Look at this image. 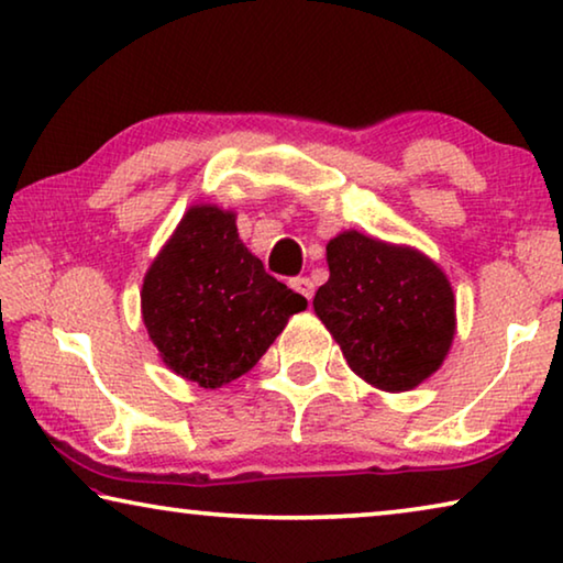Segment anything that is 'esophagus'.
<instances>
[{
  "label": "esophagus",
  "mask_w": 563,
  "mask_h": 563,
  "mask_svg": "<svg viewBox=\"0 0 563 563\" xmlns=\"http://www.w3.org/2000/svg\"><path fill=\"white\" fill-rule=\"evenodd\" d=\"M290 288L296 290V292H300V296L303 298H313V290H316V285H313V280L310 278H292L290 280Z\"/></svg>",
  "instance_id": "esophagus-1"
}]
</instances>
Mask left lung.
I'll return each mask as SVG.
<instances>
[{
    "mask_svg": "<svg viewBox=\"0 0 563 563\" xmlns=\"http://www.w3.org/2000/svg\"><path fill=\"white\" fill-rule=\"evenodd\" d=\"M325 260L331 278L313 308L351 372L387 391L438 372L455 335V298L440 267L354 230L325 245Z\"/></svg>",
    "mask_w": 563,
    "mask_h": 563,
    "instance_id": "left-lung-1",
    "label": "left lung"
}]
</instances>
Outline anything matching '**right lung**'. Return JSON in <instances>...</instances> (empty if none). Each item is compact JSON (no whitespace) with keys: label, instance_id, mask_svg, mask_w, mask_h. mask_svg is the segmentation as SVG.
<instances>
[{"label":"right lung","instance_id":"add662e5","mask_svg":"<svg viewBox=\"0 0 563 563\" xmlns=\"http://www.w3.org/2000/svg\"><path fill=\"white\" fill-rule=\"evenodd\" d=\"M308 303L242 245L234 214L191 207L148 267L144 323L164 364L217 389L247 374Z\"/></svg>","mask_w":563,"mask_h":563}]
</instances>
